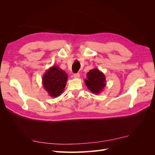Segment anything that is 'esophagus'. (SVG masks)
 <instances>
[{"label": "esophagus", "instance_id": "34e87169", "mask_svg": "<svg viewBox=\"0 0 155 155\" xmlns=\"http://www.w3.org/2000/svg\"><path fill=\"white\" fill-rule=\"evenodd\" d=\"M79 77H80V75H79V73H76V74H74V78H79Z\"/></svg>", "mask_w": 155, "mask_h": 155}]
</instances>
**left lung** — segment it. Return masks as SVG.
<instances>
[{
	"instance_id": "obj_1",
	"label": "left lung",
	"mask_w": 155,
	"mask_h": 155,
	"mask_svg": "<svg viewBox=\"0 0 155 155\" xmlns=\"http://www.w3.org/2000/svg\"><path fill=\"white\" fill-rule=\"evenodd\" d=\"M87 79L84 81L87 88L94 94H100L106 86L105 74L98 68L91 70L87 74Z\"/></svg>"
}]
</instances>
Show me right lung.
Listing matches in <instances>:
<instances>
[{"instance_id": "add662e5", "label": "right lung", "mask_w": 155, "mask_h": 155, "mask_svg": "<svg viewBox=\"0 0 155 155\" xmlns=\"http://www.w3.org/2000/svg\"><path fill=\"white\" fill-rule=\"evenodd\" d=\"M68 79L67 72L57 65L51 67L42 78L43 85L50 96L56 97L64 91Z\"/></svg>"}]
</instances>
